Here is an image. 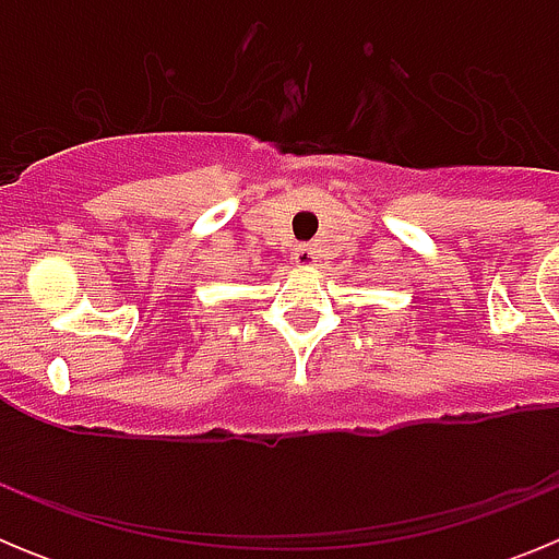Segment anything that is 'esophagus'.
<instances>
[{
	"label": "esophagus",
	"mask_w": 559,
	"mask_h": 559,
	"mask_svg": "<svg viewBox=\"0 0 559 559\" xmlns=\"http://www.w3.org/2000/svg\"><path fill=\"white\" fill-rule=\"evenodd\" d=\"M294 263L299 265V269H313V265L319 263V254H316L313 246H296Z\"/></svg>",
	"instance_id": "34e87169"
}]
</instances>
